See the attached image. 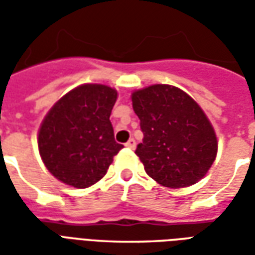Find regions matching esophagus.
Masks as SVG:
<instances>
[{
	"mask_svg": "<svg viewBox=\"0 0 255 255\" xmlns=\"http://www.w3.org/2000/svg\"><path fill=\"white\" fill-rule=\"evenodd\" d=\"M126 146H127L128 149H135V146H136V143H135V140H133V139H129V140H128L127 143H126Z\"/></svg>",
	"mask_w": 255,
	"mask_h": 255,
	"instance_id": "esophagus-1",
	"label": "esophagus"
}]
</instances>
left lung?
I'll list each match as a JSON object with an SVG mask.
<instances>
[{"label":"left lung","instance_id":"left-lung-1","mask_svg":"<svg viewBox=\"0 0 255 255\" xmlns=\"http://www.w3.org/2000/svg\"><path fill=\"white\" fill-rule=\"evenodd\" d=\"M143 142L135 154L155 182L190 187L213 165L219 142L202 108L179 87L151 84L131 94Z\"/></svg>","mask_w":255,"mask_h":255}]
</instances>
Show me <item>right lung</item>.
<instances>
[{"instance_id": "right-lung-1", "label": "right lung", "mask_w": 255, "mask_h": 255, "mask_svg": "<svg viewBox=\"0 0 255 255\" xmlns=\"http://www.w3.org/2000/svg\"><path fill=\"white\" fill-rule=\"evenodd\" d=\"M117 95L106 84H80L47 112L38 131V149L57 180L87 188L105 176L123 149L109 120Z\"/></svg>"}]
</instances>
